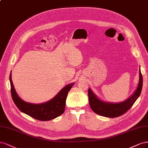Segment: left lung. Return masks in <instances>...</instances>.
I'll return each instance as SVG.
<instances>
[{
  "instance_id": "obj_1",
  "label": "left lung",
  "mask_w": 148,
  "mask_h": 148,
  "mask_svg": "<svg viewBox=\"0 0 148 148\" xmlns=\"http://www.w3.org/2000/svg\"><path fill=\"white\" fill-rule=\"evenodd\" d=\"M140 79L136 90L134 94L124 102L120 103H110L103 102L97 97L90 88H88V102L92 111L101 116L115 118L123 115L133 106L134 103L140 97L143 87V76L140 69Z\"/></svg>"
}]
</instances>
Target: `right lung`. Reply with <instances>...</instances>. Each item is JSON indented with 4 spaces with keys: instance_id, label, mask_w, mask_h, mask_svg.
Instances as JSON below:
<instances>
[{
    "instance_id": "add662e5",
    "label": "right lung",
    "mask_w": 148,
    "mask_h": 148,
    "mask_svg": "<svg viewBox=\"0 0 148 148\" xmlns=\"http://www.w3.org/2000/svg\"><path fill=\"white\" fill-rule=\"evenodd\" d=\"M10 90L12 99L20 110L33 119L40 121H49L56 119L64 112L67 94L74 83H71L65 86L58 94L49 100L41 104H34L26 102L21 99L16 94L10 74Z\"/></svg>"
}]
</instances>
